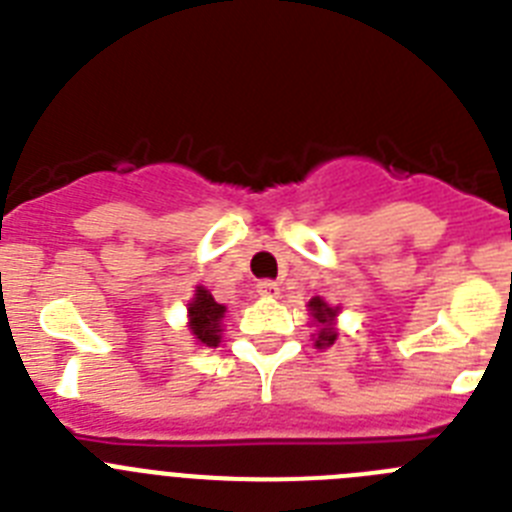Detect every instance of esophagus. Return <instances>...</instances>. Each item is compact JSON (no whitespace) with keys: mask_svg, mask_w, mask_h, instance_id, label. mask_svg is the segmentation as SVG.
<instances>
[{"mask_svg":"<svg viewBox=\"0 0 512 512\" xmlns=\"http://www.w3.org/2000/svg\"><path fill=\"white\" fill-rule=\"evenodd\" d=\"M256 292H259L261 297H277L279 295V284L274 282V279H261V282L256 284Z\"/></svg>","mask_w":512,"mask_h":512,"instance_id":"1","label":"esophagus"}]
</instances>
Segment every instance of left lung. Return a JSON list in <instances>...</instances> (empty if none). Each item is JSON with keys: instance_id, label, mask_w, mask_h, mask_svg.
<instances>
[{"instance_id": "1", "label": "left lung", "mask_w": 512, "mask_h": 512, "mask_svg": "<svg viewBox=\"0 0 512 512\" xmlns=\"http://www.w3.org/2000/svg\"><path fill=\"white\" fill-rule=\"evenodd\" d=\"M310 310H312V318L323 325V328H320V333H318V346H330V343L336 341V330L330 328V320L336 318V310L325 305L320 297H315V300L310 302Z\"/></svg>"}]
</instances>
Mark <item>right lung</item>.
<instances>
[{"label":"right lung","mask_w":512,"mask_h":512,"mask_svg":"<svg viewBox=\"0 0 512 512\" xmlns=\"http://www.w3.org/2000/svg\"><path fill=\"white\" fill-rule=\"evenodd\" d=\"M225 315V307L217 305L215 297L207 289H197L192 305H189V328L205 346L220 343V318Z\"/></svg>","instance_id":"add662e5"}]
</instances>
